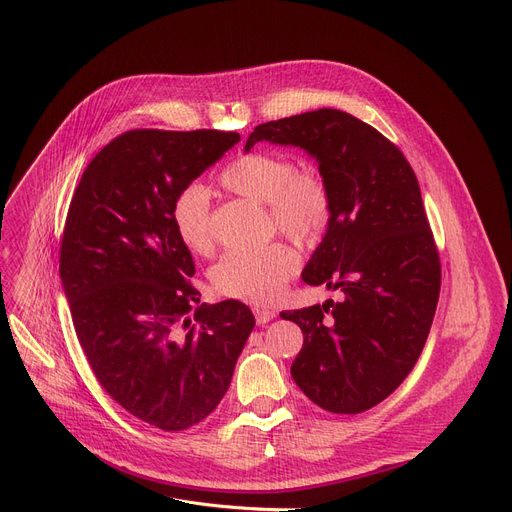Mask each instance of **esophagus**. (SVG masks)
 Here are the masks:
<instances>
[{
    "instance_id": "obj_1",
    "label": "esophagus",
    "mask_w": 512,
    "mask_h": 512,
    "mask_svg": "<svg viewBox=\"0 0 512 512\" xmlns=\"http://www.w3.org/2000/svg\"><path fill=\"white\" fill-rule=\"evenodd\" d=\"M253 313H255V319H257V324H259V326H265L267 321H272V319L276 317V311H272V309H265V307H255V309H253Z\"/></svg>"
}]
</instances>
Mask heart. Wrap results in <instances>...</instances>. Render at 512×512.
Segmentation results:
<instances>
[{"instance_id":"b5f03b06","label":"heart","mask_w":512,"mask_h":512,"mask_svg":"<svg viewBox=\"0 0 512 512\" xmlns=\"http://www.w3.org/2000/svg\"><path fill=\"white\" fill-rule=\"evenodd\" d=\"M230 193L267 205L272 224L301 245H315L332 220V191L324 176L299 170L297 161L280 151L238 155L220 174ZM170 220L182 245L197 255L213 249L209 195L197 182L182 186L170 205ZM299 253L284 242L257 251H230L213 267L211 284L222 297L270 305L299 272Z\"/></svg>"}]
</instances>
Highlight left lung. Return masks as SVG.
<instances>
[{
    "mask_svg": "<svg viewBox=\"0 0 512 512\" xmlns=\"http://www.w3.org/2000/svg\"><path fill=\"white\" fill-rule=\"evenodd\" d=\"M259 141L315 157L334 203L303 280L342 299L280 313L305 338L292 380L321 409L363 413L415 367L440 297V255L417 176L382 132L330 107L255 126L245 151Z\"/></svg>",
    "mask_w": 512,
    "mask_h": 512,
    "instance_id": "1",
    "label": "left lung"
}]
</instances>
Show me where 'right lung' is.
<instances>
[{
	"instance_id": "1",
	"label": "right lung",
	"mask_w": 512,
	"mask_h": 512,
	"mask_svg": "<svg viewBox=\"0 0 512 512\" xmlns=\"http://www.w3.org/2000/svg\"><path fill=\"white\" fill-rule=\"evenodd\" d=\"M238 141L222 130H128L91 159L66 215L60 276L78 342L103 390L164 432L220 405L255 326L240 301L199 305L195 261L170 220L180 188Z\"/></svg>"
}]
</instances>
